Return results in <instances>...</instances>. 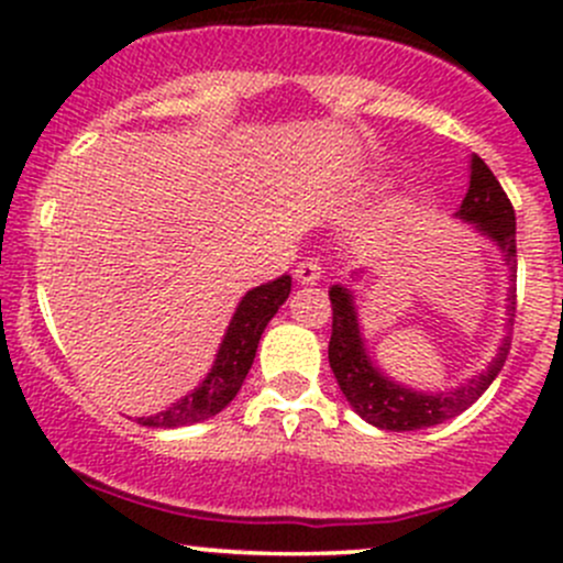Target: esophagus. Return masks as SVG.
<instances>
[{
  "instance_id": "1",
  "label": "esophagus",
  "mask_w": 563,
  "mask_h": 563,
  "mask_svg": "<svg viewBox=\"0 0 563 563\" xmlns=\"http://www.w3.org/2000/svg\"><path fill=\"white\" fill-rule=\"evenodd\" d=\"M321 272H323L321 261H318V258H305V261H299L297 269H294V275H297V280L302 283V286H310V283L321 280Z\"/></svg>"
}]
</instances>
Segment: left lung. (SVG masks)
Returning <instances> with one entry per match:
<instances>
[{
  "label": "left lung",
  "instance_id": "1",
  "mask_svg": "<svg viewBox=\"0 0 563 563\" xmlns=\"http://www.w3.org/2000/svg\"><path fill=\"white\" fill-rule=\"evenodd\" d=\"M457 218L465 220V223H474L479 234L496 242V247L504 253V261L509 264V272H512L509 275L512 277V288H509V329H512L515 308H518V294H515L518 291L515 288V280H518L515 209L496 176L485 166V161L476 155L471 157L468 192H465L463 203H460ZM329 299H332L329 367H332L340 391L351 402V408L365 422L376 424L382 430L406 433V430L433 428V424H441L463 413L471 402L479 400L482 391L490 387L493 378L498 376V371L507 362L509 345H512V332H507L490 367L476 378H471L465 387H457L455 391H441V395L413 391L402 387V384L391 382L378 367H373L360 332V321H356L354 297L349 294V288L332 286Z\"/></svg>",
  "mask_w": 563,
  "mask_h": 563
}]
</instances>
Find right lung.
I'll return each mask as SVG.
<instances>
[{"instance_id": "add662e5", "label": "right lung", "mask_w": 563, "mask_h": 563, "mask_svg": "<svg viewBox=\"0 0 563 563\" xmlns=\"http://www.w3.org/2000/svg\"><path fill=\"white\" fill-rule=\"evenodd\" d=\"M288 294H291V277L288 275L247 291L234 318H231L229 329H225L212 373L190 395L176 400L166 411L155 413V417H139V424H144V428H181V424L203 422V419L223 411L245 384L261 332L277 313V308L286 302Z\"/></svg>"}]
</instances>
